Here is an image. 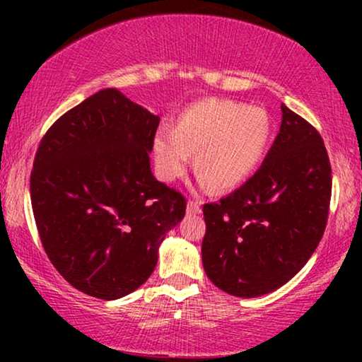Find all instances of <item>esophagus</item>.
<instances>
[{"mask_svg": "<svg viewBox=\"0 0 362 362\" xmlns=\"http://www.w3.org/2000/svg\"><path fill=\"white\" fill-rule=\"evenodd\" d=\"M201 212V202L189 199L187 201V214H199Z\"/></svg>", "mask_w": 362, "mask_h": 362, "instance_id": "obj_1", "label": "esophagus"}]
</instances>
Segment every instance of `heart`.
<instances>
[{
	"instance_id": "heart-1",
	"label": "heart",
	"mask_w": 362,
	"mask_h": 362,
	"mask_svg": "<svg viewBox=\"0 0 362 362\" xmlns=\"http://www.w3.org/2000/svg\"><path fill=\"white\" fill-rule=\"evenodd\" d=\"M272 136L265 108L222 98L192 103L176 127H160L153 138L156 170L165 181L182 176L196 153V170L214 189L240 186L264 160Z\"/></svg>"
}]
</instances>
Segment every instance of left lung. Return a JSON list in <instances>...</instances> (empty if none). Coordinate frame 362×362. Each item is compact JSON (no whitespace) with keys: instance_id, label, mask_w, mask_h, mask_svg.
<instances>
[{"instance_id":"1","label":"left lung","mask_w":362,"mask_h":362,"mask_svg":"<svg viewBox=\"0 0 362 362\" xmlns=\"http://www.w3.org/2000/svg\"><path fill=\"white\" fill-rule=\"evenodd\" d=\"M281 125L255 175L202 207V265L226 293L254 298L298 274L328 222L331 165L313 125L281 103Z\"/></svg>"}]
</instances>
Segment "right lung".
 I'll return each mask as SVG.
<instances>
[{"mask_svg": "<svg viewBox=\"0 0 362 362\" xmlns=\"http://www.w3.org/2000/svg\"><path fill=\"white\" fill-rule=\"evenodd\" d=\"M158 125L160 117L103 88L39 143L31 204L42 247L74 288L95 298L145 284L166 232L186 214V197L151 173Z\"/></svg>", "mask_w": 362, "mask_h": 362, "instance_id": "right-lung-1", "label": "right lung"}]
</instances>
